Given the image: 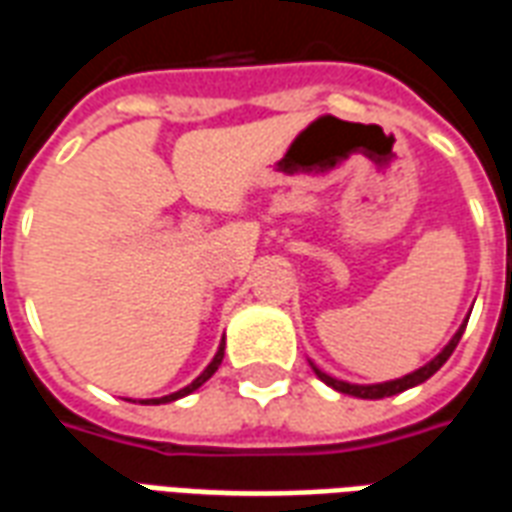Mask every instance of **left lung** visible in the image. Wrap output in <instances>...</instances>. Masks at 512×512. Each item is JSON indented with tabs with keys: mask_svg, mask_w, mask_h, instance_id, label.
Here are the masks:
<instances>
[{
	"mask_svg": "<svg viewBox=\"0 0 512 512\" xmlns=\"http://www.w3.org/2000/svg\"><path fill=\"white\" fill-rule=\"evenodd\" d=\"M463 329H466V321L461 323V329L452 334V340L444 348H441L439 354L430 359L428 365H422L419 370H414V373H408V376L403 378H395V381H381V384H348V381H340V378L329 376V373H323L321 367L315 365V362H310L312 373L321 378L323 384L332 386V389H337V392H343V395H354V397H362V400H381V397H392L397 395V392H406V389H411V386L422 384V381H428L436 370H439L447 359L452 356V351H455V345H458V340H461Z\"/></svg>",
	"mask_w": 512,
	"mask_h": 512,
	"instance_id": "obj_1",
	"label": "left lung"
}]
</instances>
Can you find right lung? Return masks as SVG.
Masks as SVG:
<instances>
[{
	"label": "right lung",
	"mask_w": 512,
	"mask_h": 512,
	"mask_svg": "<svg viewBox=\"0 0 512 512\" xmlns=\"http://www.w3.org/2000/svg\"><path fill=\"white\" fill-rule=\"evenodd\" d=\"M222 359H224V337H222V343H219V348H216V354H213L211 365L205 367L200 376L194 378V381H191L189 386H183V389H178V392H172V395L150 397V400H139V403H142V406H161V403H172V400H180V397L191 395L194 389H200V386L205 384V381H208V378H211L213 373H216V370H219V365H222ZM134 403H136V400H134Z\"/></svg>",
	"instance_id": "add662e5"
}]
</instances>
